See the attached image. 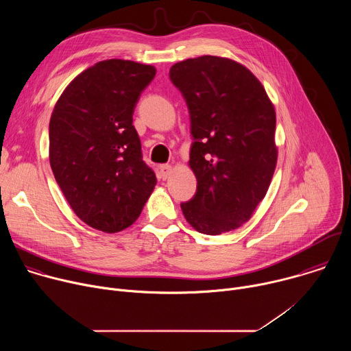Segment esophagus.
I'll return each instance as SVG.
<instances>
[{
  "instance_id": "obj_1",
  "label": "esophagus",
  "mask_w": 351,
  "mask_h": 351,
  "mask_svg": "<svg viewBox=\"0 0 351 351\" xmlns=\"http://www.w3.org/2000/svg\"><path fill=\"white\" fill-rule=\"evenodd\" d=\"M172 173V167L168 164H164L160 167V175L162 179H167Z\"/></svg>"
}]
</instances>
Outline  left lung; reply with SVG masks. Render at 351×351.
I'll list each match as a JSON object with an SVG mask.
<instances>
[{
  "label": "left lung",
  "mask_w": 351,
  "mask_h": 351,
  "mask_svg": "<svg viewBox=\"0 0 351 351\" xmlns=\"http://www.w3.org/2000/svg\"><path fill=\"white\" fill-rule=\"evenodd\" d=\"M169 79L189 110V164L197 178L183 215L199 233L233 230L252 218L276 167L274 106L260 80L228 58L178 62Z\"/></svg>",
  "instance_id": "8db88e82"
}]
</instances>
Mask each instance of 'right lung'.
Masks as SVG:
<instances>
[{
    "label": "right lung",
    "mask_w": 351,
    "mask_h": 351,
    "mask_svg": "<svg viewBox=\"0 0 351 351\" xmlns=\"http://www.w3.org/2000/svg\"><path fill=\"white\" fill-rule=\"evenodd\" d=\"M156 72L133 61H101L75 77L54 107L49 164L75 214L94 229L130 226L157 183L133 126Z\"/></svg>",
    "instance_id": "obj_1"
}]
</instances>
